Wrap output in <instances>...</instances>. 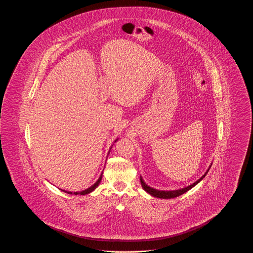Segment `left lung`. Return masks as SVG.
Instances as JSON below:
<instances>
[{
  "label": "left lung",
  "mask_w": 253,
  "mask_h": 253,
  "mask_svg": "<svg viewBox=\"0 0 253 253\" xmlns=\"http://www.w3.org/2000/svg\"><path fill=\"white\" fill-rule=\"evenodd\" d=\"M211 164L212 163H211V165L209 166V168L208 169L205 171L204 174L199 178V179H197V180L195 181V182H193V184H191V185H188L187 187H184V188H181V189H178V190H171V191H161V190H157V189H155V188H152V187H150L149 185H147L146 183H145L144 179L142 178V176L140 175V183H141V186H142V188H143V190H144L146 193H149V194H151L152 196H154V197H157V198H162V199H169V198H174V197H177V196H179L181 194H183V193H187L188 191H190L192 188H193L195 185H197L200 181L202 180L203 178H204L205 176L207 175V173H208V171H209V169H211Z\"/></svg>",
  "instance_id": "8db88e82"
}]
</instances>
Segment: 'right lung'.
I'll use <instances>...</instances> for the list:
<instances>
[{
    "label": "right lung",
    "instance_id": "1",
    "mask_svg": "<svg viewBox=\"0 0 253 253\" xmlns=\"http://www.w3.org/2000/svg\"><path fill=\"white\" fill-rule=\"evenodd\" d=\"M118 140H119V138H117V139L115 140V142H117ZM113 145L111 146V148H110V150H109L108 155L110 154V152H111V149H112ZM102 172H103V171H102ZM102 172H101L100 176L98 177V179L96 180L95 184H93L91 187H89V188L85 189L84 191H81V192H69V191H64V190H61V191H62V192H64V193H69V194H75V195H78V194H79V195H85V194H88V193H92L93 191H95V190H96V188H97V186L99 185V183H100V181H101V178H102Z\"/></svg>",
    "mask_w": 253,
    "mask_h": 253
}]
</instances>
